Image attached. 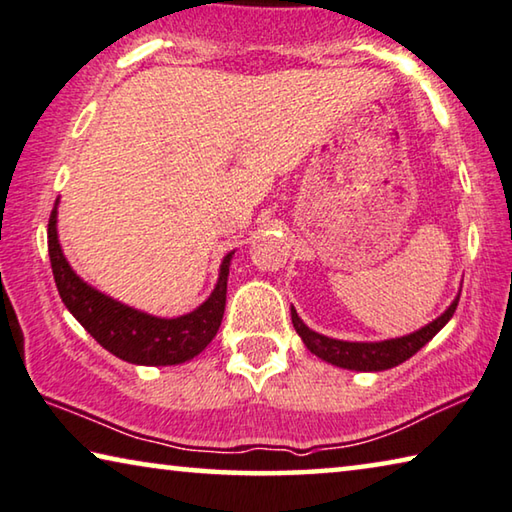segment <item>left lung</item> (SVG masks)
<instances>
[{
  "label": "left lung",
  "mask_w": 512,
  "mask_h": 512,
  "mask_svg": "<svg viewBox=\"0 0 512 512\" xmlns=\"http://www.w3.org/2000/svg\"><path fill=\"white\" fill-rule=\"evenodd\" d=\"M460 292L456 299L451 301V306L440 317H435L433 322L422 326L420 331H413L408 335H401V338H390V340H379V342H349V340H335L329 335H322L313 329H308L304 320L297 315L295 308L290 306L292 324H295V331L299 338L304 340L306 349L315 354L317 358L326 360L335 367H342V370H354V372H383L390 370V367H397L415 356L426 342H429L435 333H438L442 326H445L451 315L456 313Z\"/></svg>",
  "instance_id": "left-lung-1"
}]
</instances>
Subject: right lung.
Here are the masks:
<instances>
[{"label":"right lung","mask_w":512,"mask_h":512,"mask_svg":"<svg viewBox=\"0 0 512 512\" xmlns=\"http://www.w3.org/2000/svg\"><path fill=\"white\" fill-rule=\"evenodd\" d=\"M58 199L47 224V247L52 261L54 281L63 304L92 338L113 356L133 365H179L201 354L222 324L226 306V279H229L231 258L236 251H229L222 258L220 276L204 304L192 313L181 317H156L131 308L122 301L104 295L97 288L88 286L72 270L63 256L56 231Z\"/></svg>","instance_id":"obj_1"}]
</instances>
